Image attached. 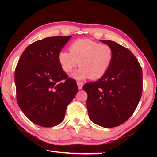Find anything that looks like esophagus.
<instances>
[{
  "label": "esophagus",
  "mask_w": 157,
  "mask_h": 157,
  "mask_svg": "<svg viewBox=\"0 0 157 157\" xmlns=\"http://www.w3.org/2000/svg\"><path fill=\"white\" fill-rule=\"evenodd\" d=\"M77 84H78V86L79 89H82V86H83V83H82V82L78 81V82H77Z\"/></svg>",
  "instance_id": "obj_1"
}]
</instances>
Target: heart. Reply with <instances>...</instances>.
<instances>
[{"label":"heart","instance_id":"obj_1","mask_svg":"<svg viewBox=\"0 0 157 157\" xmlns=\"http://www.w3.org/2000/svg\"><path fill=\"white\" fill-rule=\"evenodd\" d=\"M69 51H61L58 59L66 73H71L79 64L81 68L72 74L73 78L77 79L101 78L109 71L114 58L113 50L110 46L90 39L74 41L69 47Z\"/></svg>","mask_w":157,"mask_h":157}]
</instances>
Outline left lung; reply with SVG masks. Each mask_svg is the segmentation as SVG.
<instances>
[{"instance_id": "1", "label": "left lung", "mask_w": 157, "mask_h": 157, "mask_svg": "<svg viewBox=\"0 0 157 157\" xmlns=\"http://www.w3.org/2000/svg\"><path fill=\"white\" fill-rule=\"evenodd\" d=\"M112 48L114 58L105 75L85 84L89 118L106 128L119 126L134 112L141 98L143 72L133 53L112 41L100 40Z\"/></svg>"}]
</instances>
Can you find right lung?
I'll return each mask as SVG.
<instances>
[{
    "instance_id": "right-lung-1",
    "label": "right lung",
    "mask_w": 157,
    "mask_h": 157,
    "mask_svg": "<svg viewBox=\"0 0 157 157\" xmlns=\"http://www.w3.org/2000/svg\"><path fill=\"white\" fill-rule=\"evenodd\" d=\"M71 36L47 37L26 48L15 69L18 105L39 126L54 127L78 91L76 81L62 70L58 55Z\"/></svg>"
}]
</instances>
